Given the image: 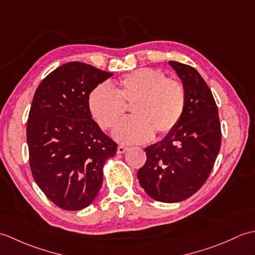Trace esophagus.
I'll return each mask as SVG.
<instances>
[{
  "label": "esophagus",
  "instance_id": "esophagus-1",
  "mask_svg": "<svg viewBox=\"0 0 255 255\" xmlns=\"http://www.w3.org/2000/svg\"><path fill=\"white\" fill-rule=\"evenodd\" d=\"M127 150H128V148H127V147H125V145H118V148H117V153L122 154V153H124V152H126Z\"/></svg>",
  "mask_w": 255,
  "mask_h": 255
}]
</instances>
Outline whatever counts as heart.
Returning <instances> with one entry per match:
<instances>
[{"label": "heart", "instance_id": "obj_1", "mask_svg": "<svg viewBox=\"0 0 255 255\" xmlns=\"http://www.w3.org/2000/svg\"><path fill=\"white\" fill-rule=\"evenodd\" d=\"M132 105L134 117L119 124L114 136L121 142L142 143L173 131L185 111L186 92L175 79L156 69L140 68L119 79L113 90L100 84L90 92L88 107L92 118L108 130L115 127Z\"/></svg>", "mask_w": 255, "mask_h": 255}]
</instances>
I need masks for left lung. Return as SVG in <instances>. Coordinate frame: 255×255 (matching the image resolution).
<instances>
[{
  "label": "left lung",
  "mask_w": 255,
  "mask_h": 255,
  "mask_svg": "<svg viewBox=\"0 0 255 255\" xmlns=\"http://www.w3.org/2000/svg\"><path fill=\"white\" fill-rule=\"evenodd\" d=\"M169 63L185 89V111L173 131L144 149L147 161L137 176L150 197L176 203L191 197L207 181L220 150L221 129L218 108L205 80L188 64Z\"/></svg>",
  "instance_id": "left-lung-1"
}]
</instances>
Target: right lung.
I'll return each instance as SVG.
<instances>
[{
	"label": "right lung",
	"mask_w": 255,
	"mask_h": 255,
	"mask_svg": "<svg viewBox=\"0 0 255 255\" xmlns=\"http://www.w3.org/2000/svg\"><path fill=\"white\" fill-rule=\"evenodd\" d=\"M112 75L91 64L69 62L48 74L32 99L26 127L31 174L64 210L83 209L93 202L105 161L117 151L88 107L90 92Z\"/></svg>",
	"instance_id": "obj_1"
}]
</instances>
